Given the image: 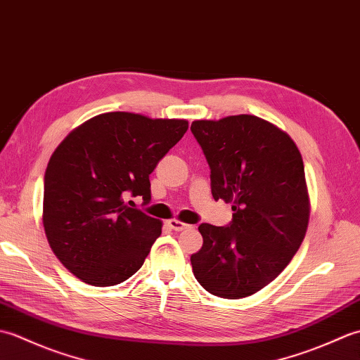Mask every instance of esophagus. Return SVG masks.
Listing matches in <instances>:
<instances>
[{
    "label": "esophagus",
    "instance_id": "obj_1",
    "mask_svg": "<svg viewBox=\"0 0 360 360\" xmlns=\"http://www.w3.org/2000/svg\"><path fill=\"white\" fill-rule=\"evenodd\" d=\"M168 226H170V229H173V231H176V232H181V231H184V229L190 227L188 224L181 223V221H178V219H170L168 221Z\"/></svg>",
    "mask_w": 360,
    "mask_h": 360
}]
</instances>
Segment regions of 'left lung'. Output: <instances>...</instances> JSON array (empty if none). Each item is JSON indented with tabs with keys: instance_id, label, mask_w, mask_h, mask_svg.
<instances>
[{
	"instance_id": "left-lung-1",
	"label": "left lung",
	"mask_w": 360,
	"mask_h": 360,
	"mask_svg": "<svg viewBox=\"0 0 360 360\" xmlns=\"http://www.w3.org/2000/svg\"><path fill=\"white\" fill-rule=\"evenodd\" d=\"M192 133L210 167L215 201L232 202V221L202 223V248L190 257L210 294L243 298L258 292L289 264L304 238L309 201L294 141L249 114L195 120Z\"/></svg>"
}]
</instances>
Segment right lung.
Returning a JSON list of instances; mask_svg holds the SVG:
<instances>
[{
	"label": "right lung",
	"mask_w": 360,
	"mask_h": 360,
	"mask_svg": "<svg viewBox=\"0 0 360 360\" xmlns=\"http://www.w3.org/2000/svg\"><path fill=\"white\" fill-rule=\"evenodd\" d=\"M187 128L181 119L105 112L75 128L52 153L43 226L53 254L75 277L103 288L141 269L162 223L125 200L150 202V174Z\"/></svg>",
	"instance_id": "right-lung-1"
}]
</instances>
